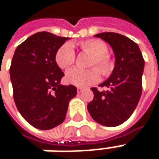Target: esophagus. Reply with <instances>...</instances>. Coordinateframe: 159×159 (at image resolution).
<instances>
[{
    "label": "esophagus",
    "instance_id": "1",
    "mask_svg": "<svg viewBox=\"0 0 159 159\" xmlns=\"http://www.w3.org/2000/svg\"><path fill=\"white\" fill-rule=\"evenodd\" d=\"M76 91H77V93H82L83 91V89H82V88H77Z\"/></svg>",
    "mask_w": 159,
    "mask_h": 159
}]
</instances>
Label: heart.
I'll return each instance as SVG.
<instances>
[{
	"label": "heart",
	"instance_id": "heart-1",
	"mask_svg": "<svg viewBox=\"0 0 159 159\" xmlns=\"http://www.w3.org/2000/svg\"><path fill=\"white\" fill-rule=\"evenodd\" d=\"M80 48L83 52L92 56L89 62V70L74 68L66 74V81L69 84L79 88H85L96 83L103 76H109L113 71L114 61L108 53V46L106 42L99 39H90L82 42ZM76 54L70 43L60 46L55 53V62L60 69L66 70L74 65Z\"/></svg>",
	"mask_w": 159,
	"mask_h": 159
}]
</instances>
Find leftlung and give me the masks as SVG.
Returning a JSON list of instances; mask_svg holds the SVG:
<instances>
[{
    "label": "left lung",
    "instance_id": "1",
    "mask_svg": "<svg viewBox=\"0 0 159 159\" xmlns=\"http://www.w3.org/2000/svg\"><path fill=\"white\" fill-rule=\"evenodd\" d=\"M94 36L110 44L116 59L111 75L100 85L107 90L91 89L93 99L88 105V110L100 124L118 126L132 115L140 100L145 60L138 45L127 36L114 32L100 33Z\"/></svg>",
    "mask_w": 159,
    "mask_h": 159
}]
</instances>
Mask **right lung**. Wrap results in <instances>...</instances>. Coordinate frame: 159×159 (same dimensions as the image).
<instances>
[{
    "label": "right lung",
    "mask_w": 159,
    "mask_h": 159,
    "mask_svg": "<svg viewBox=\"0 0 159 159\" xmlns=\"http://www.w3.org/2000/svg\"><path fill=\"white\" fill-rule=\"evenodd\" d=\"M66 37L38 32L16 48L10 66L13 99L28 123L38 129L55 128L66 119L74 85H60L65 74L55 62V53Z\"/></svg>",
    "instance_id": "right-lung-1"
}]
</instances>
